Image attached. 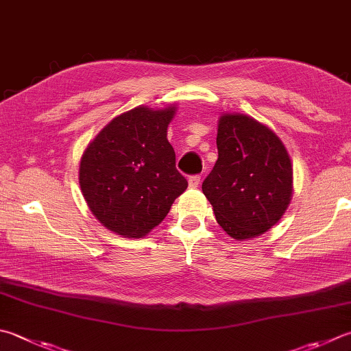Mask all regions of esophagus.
Returning <instances> with one entry per match:
<instances>
[{"label":"esophagus","instance_id":"obj_1","mask_svg":"<svg viewBox=\"0 0 351 351\" xmlns=\"http://www.w3.org/2000/svg\"><path fill=\"white\" fill-rule=\"evenodd\" d=\"M188 183H189V188H197L198 184H200V176H191L188 178Z\"/></svg>","mask_w":351,"mask_h":351}]
</instances>
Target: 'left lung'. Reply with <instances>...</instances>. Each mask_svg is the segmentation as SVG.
<instances>
[{
  "label": "left lung",
  "mask_w": 351,
  "mask_h": 351,
  "mask_svg": "<svg viewBox=\"0 0 351 351\" xmlns=\"http://www.w3.org/2000/svg\"><path fill=\"white\" fill-rule=\"evenodd\" d=\"M218 158L202 184L215 218L237 240L266 232L292 197V163L282 142L260 122L224 114L218 122Z\"/></svg>",
  "instance_id": "8db88e82"
}]
</instances>
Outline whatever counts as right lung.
Returning a JSON list of instances; mask_svg holds the SVG:
<instances>
[{"label": "right lung", "instance_id": "right-lung-1", "mask_svg": "<svg viewBox=\"0 0 351 351\" xmlns=\"http://www.w3.org/2000/svg\"><path fill=\"white\" fill-rule=\"evenodd\" d=\"M174 108L137 107L114 117L85 149L79 168L85 202L105 228L141 238L188 188L167 128Z\"/></svg>", "mask_w": 351, "mask_h": 351}]
</instances>
